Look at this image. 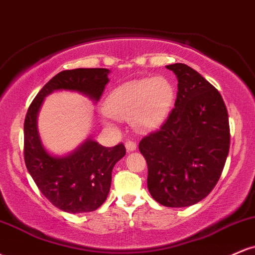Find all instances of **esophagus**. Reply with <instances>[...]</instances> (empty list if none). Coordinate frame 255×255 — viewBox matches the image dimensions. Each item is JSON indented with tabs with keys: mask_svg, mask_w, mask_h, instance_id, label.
<instances>
[{
	"mask_svg": "<svg viewBox=\"0 0 255 255\" xmlns=\"http://www.w3.org/2000/svg\"><path fill=\"white\" fill-rule=\"evenodd\" d=\"M126 148H127L128 152L134 151L136 148V144L134 141H130V140H128V141L126 142Z\"/></svg>",
	"mask_w": 255,
	"mask_h": 255,
	"instance_id": "obj_1",
	"label": "esophagus"
}]
</instances>
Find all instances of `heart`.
<instances>
[{
	"instance_id": "1",
	"label": "heart",
	"mask_w": 255,
	"mask_h": 255,
	"mask_svg": "<svg viewBox=\"0 0 255 255\" xmlns=\"http://www.w3.org/2000/svg\"><path fill=\"white\" fill-rule=\"evenodd\" d=\"M174 101L175 89L169 79L147 78L111 91L104 102V111L113 119H130L137 129L147 130L164 121Z\"/></svg>"
}]
</instances>
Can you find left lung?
Returning <instances> with one entry per match:
<instances>
[{
  "instance_id": "8db88e82",
  "label": "left lung",
  "mask_w": 255,
  "mask_h": 255,
  "mask_svg": "<svg viewBox=\"0 0 255 255\" xmlns=\"http://www.w3.org/2000/svg\"><path fill=\"white\" fill-rule=\"evenodd\" d=\"M166 68L177 78L175 108L158 130L144 136L139 151L147 162V188L157 203L186 207L217 184L229 153L228 110L221 93L183 63Z\"/></svg>"
}]
</instances>
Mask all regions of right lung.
<instances>
[{
	"label": "right lung",
	"instance_id": "obj_1",
	"mask_svg": "<svg viewBox=\"0 0 255 255\" xmlns=\"http://www.w3.org/2000/svg\"><path fill=\"white\" fill-rule=\"evenodd\" d=\"M105 68L63 71L48 81L33 99L24 124V158L28 172L42 194L64 212L84 213L97 210L110 191L111 172L126 154L124 144L104 147L86 139L67 156H52L42 144L37 116L44 98L54 91H74L97 103L109 83Z\"/></svg>",
	"mask_w": 255,
	"mask_h": 255
}]
</instances>
